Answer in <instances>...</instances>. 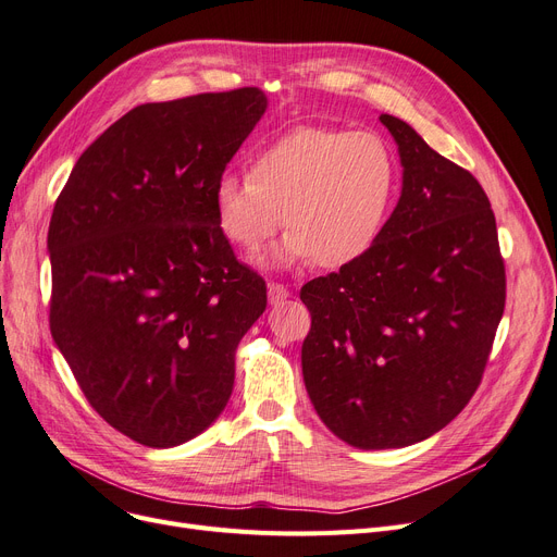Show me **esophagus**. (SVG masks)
<instances>
[{
	"mask_svg": "<svg viewBox=\"0 0 557 557\" xmlns=\"http://www.w3.org/2000/svg\"><path fill=\"white\" fill-rule=\"evenodd\" d=\"M267 295H270V304H281V301H285L287 297H290V290H287L285 285H281V283H270L267 285Z\"/></svg>",
	"mask_w": 557,
	"mask_h": 557,
	"instance_id": "34e87169",
	"label": "esophagus"
}]
</instances>
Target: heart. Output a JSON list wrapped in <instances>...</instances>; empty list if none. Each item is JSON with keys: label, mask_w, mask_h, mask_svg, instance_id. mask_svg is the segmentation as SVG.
Instances as JSON below:
<instances>
[{"label": "heart", "mask_w": 557, "mask_h": 557, "mask_svg": "<svg viewBox=\"0 0 557 557\" xmlns=\"http://www.w3.org/2000/svg\"><path fill=\"white\" fill-rule=\"evenodd\" d=\"M395 191L397 164L380 135L304 125L260 148L249 175H221L212 206L233 247L258 251L285 224L267 262L341 270L380 239Z\"/></svg>", "instance_id": "b5f03b06"}]
</instances>
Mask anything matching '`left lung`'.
<instances>
[{
    "label": "left lung",
    "instance_id": "1",
    "mask_svg": "<svg viewBox=\"0 0 557 557\" xmlns=\"http://www.w3.org/2000/svg\"><path fill=\"white\" fill-rule=\"evenodd\" d=\"M403 194L374 247L301 287V370L324 425L361 450L443 430L480 386L505 308L496 216L475 177L391 114Z\"/></svg>",
    "mask_w": 557,
    "mask_h": 557
}]
</instances>
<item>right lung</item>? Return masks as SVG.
Segmentation results:
<instances>
[{
	"mask_svg": "<svg viewBox=\"0 0 557 557\" xmlns=\"http://www.w3.org/2000/svg\"><path fill=\"white\" fill-rule=\"evenodd\" d=\"M264 109L256 86L139 104L82 152L54 203L52 338L88 405L141 446L212 425L267 306L212 206Z\"/></svg>",
	"mask_w": 557,
	"mask_h": 557,
	"instance_id": "obj_1",
	"label": "right lung"
}]
</instances>
